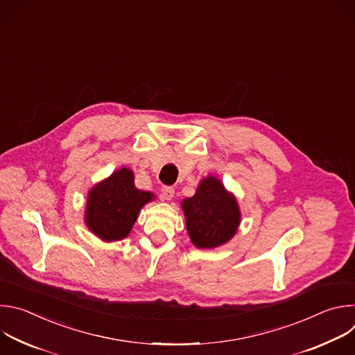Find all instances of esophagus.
Listing matches in <instances>:
<instances>
[{
	"label": "esophagus",
	"instance_id": "obj_1",
	"mask_svg": "<svg viewBox=\"0 0 355 355\" xmlns=\"http://www.w3.org/2000/svg\"><path fill=\"white\" fill-rule=\"evenodd\" d=\"M162 192H163V198L167 199V200L174 198V188L173 187H163Z\"/></svg>",
	"mask_w": 355,
	"mask_h": 355
}]
</instances>
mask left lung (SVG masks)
Instances as JSON below:
<instances>
[{
	"label": "left lung",
	"instance_id": "obj_1",
	"mask_svg": "<svg viewBox=\"0 0 355 355\" xmlns=\"http://www.w3.org/2000/svg\"><path fill=\"white\" fill-rule=\"evenodd\" d=\"M187 230L198 248H215L227 243L240 225V209L233 193L214 175L199 182L193 196L182 200Z\"/></svg>",
	"mask_w": 355,
	"mask_h": 355
}]
</instances>
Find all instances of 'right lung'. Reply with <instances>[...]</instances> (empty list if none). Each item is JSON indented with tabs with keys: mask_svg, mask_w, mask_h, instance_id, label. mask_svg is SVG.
<instances>
[{
	"mask_svg": "<svg viewBox=\"0 0 355 355\" xmlns=\"http://www.w3.org/2000/svg\"><path fill=\"white\" fill-rule=\"evenodd\" d=\"M153 198L151 192L135 187L132 170L123 167L89 191L85 225L101 240H122L132 230L140 209Z\"/></svg>",
	"mask_w": 355,
	"mask_h": 355,
	"instance_id": "1",
	"label": "right lung"
}]
</instances>
